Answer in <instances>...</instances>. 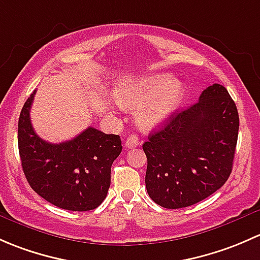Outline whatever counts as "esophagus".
I'll return each instance as SVG.
<instances>
[{"mask_svg":"<svg viewBox=\"0 0 260 260\" xmlns=\"http://www.w3.org/2000/svg\"><path fill=\"white\" fill-rule=\"evenodd\" d=\"M139 145V139L136 135H130L129 138L126 139V141H125V146H126L127 149H133V148H136V146Z\"/></svg>","mask_w":260,"mask_h":260,"instance_id":"obj_1","label":"esophagus"}]
</instances>
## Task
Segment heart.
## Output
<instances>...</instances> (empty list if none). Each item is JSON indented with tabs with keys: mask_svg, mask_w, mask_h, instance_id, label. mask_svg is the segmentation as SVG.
I'll use <instances>...</instances> for the list:
<instances>
[{
	"mask_svg": "<svg viewBox=\"0 0 260 260\" xmlns=\"http://www.w3.org/2000/svg\"><path fill=\"white\" fill-rule=\"evenodd\" d=\"M184 87L169 74L146 76L127 81L116 91V103L136 110V122L143 130H152L164 124L180 104Z\"/></svg>",
	"mask_w": 260,
	"mask_h": 260,
	"instance_id": "obj_1",
	"label": "heart"
}]
</instances>
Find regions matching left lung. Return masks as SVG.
I'll list each match as a JSON object with an SVG mask.
<instances>
[{
  "instance_id": "1",
  "label": "left lung",
  "mask_w": 260,
  "mask_h": 260,
  "mask_svg": "<svg viewBox=\"0 0 260 260\" xmlns=\"http://www.w3.org/2000/svg\"><path fill=\"white\" fill-rule=\"evenodd\" d=\"M143 149L149 197L167 209L202 202L220 189L233 169L239 115L228 90L207 87L199 101L175 111Z\"/></svg>"
}]
</instances>
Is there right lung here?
Masks as SVG:
<instances>
[{
	"label": "right lung",
	"instance_id": "add662e5",
	"mask_svg": "<svg viewBox=\"0 0 260 260\" xmlns=\"http://www.w3.org/2000/svg\"><path fill=\"white\" fill-rule=\"evenodd\" d=\"M35 93L36 90L26 100L18 119V151L28 184L61 209H95L110 188L111 165L122 150L120 136L87 127L72 140L47 143L31 124Z\"/></svg>",
	"mask_w": 260,
	"mask_h": 260
}]
</instances>
